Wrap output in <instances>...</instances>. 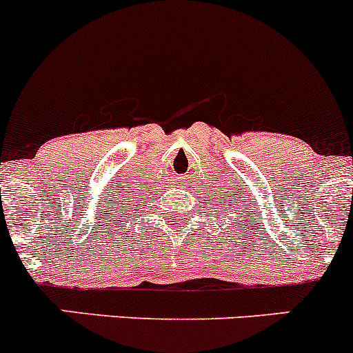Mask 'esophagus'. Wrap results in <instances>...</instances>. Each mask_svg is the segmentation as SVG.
I'll return each mask as SVG.
<instances>
[{"label":"esophagus","mask_w":353,"mask_h":353,"mask_svg":"<svg viewBox=\"0 0 353 353\" xmlns=\"http://www.w3.org/2000/svg\"><path fill=\"white\" fill-rule=\"evenodd\" d=\"M179 179H181V181H183V179H184V176H183V177H176V181H179Z\"/></svg>","instance_id":"esophagus-1"}]
</instances>
